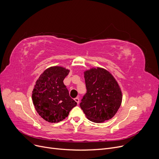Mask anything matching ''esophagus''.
Instances as JSON below:
<instances>
[{
  "label": "esophagus",
  "instance_id": "obj_1",
  "mask_svg": "<svg viewBox=\"0 0 159 159\" xmlns=\"http://www.w3.org/2000/svg\"><path fill=\"white\" fill-rule=\"evenodd\" d=\"M74 100H75V102H77V103H78V104H79V102H80V99H79V98H78V97L75 98H74Z\"/></svg>",
  "mask_w": 159,
  "mask_h": 159
}]
</instances>
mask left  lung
I'll return each mask as SVG.
<instances>
[{"mask_svg": "<svg viewBox=\"0 0 159 159\" xmlns=\"http://www.w3.org/2000/svg\"><path fill=\"white\" fill-rule=\"evenodd\" d=\"M86 94L80 107L87 118L95 123L111 119L120 108L122 94L112 74L102 68H94L84 72Z\"/></svg>", "mask_w": 159, "mask_h": 159, "instance_id": "left-lung-1", "label": "left lung"}]
</instances>
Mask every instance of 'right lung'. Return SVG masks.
<instances>
[{
	"label": "right lung",
	"mask_w": 159,
	"mask_h": 159,
	"mask_svg": "<svg viewBox=\"0 0 159 159\" xmlns=\"http://www.w3.org/2000/svg\"><path fill=\"white\" fill-rule=\"evenodd\" d=\"M69 71L61 66L50 67L35 83L33 103L37 113L47 122L56 123L63 120L77 105L63 84Z\"/></svg>",
	"instance_id": "add662e5"
}]
</instances>
